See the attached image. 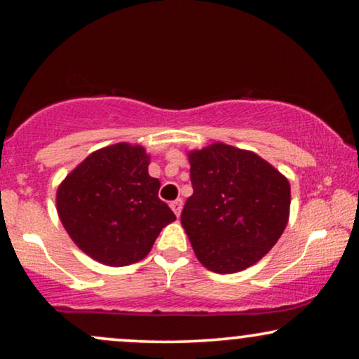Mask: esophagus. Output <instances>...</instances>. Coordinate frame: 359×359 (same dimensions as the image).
<instances>
[{
    "mask_svg": "<svg viewBox=\"0 0 359 359\" xmlns=\"http://www.w3.org/2000/svg\"><path fill=\"white\" fill-rule=\"evenodd\" d=\"M170 208L173 209V212L176 214V217H180L181 209H183V199H176V201H173V203L170 204Z\"/></svg>",
    "mask_w": 359,
    "mask_h": 359,
    "instance_id": "esophagus-1",
    "label": "esophagus"
}]
</instances>
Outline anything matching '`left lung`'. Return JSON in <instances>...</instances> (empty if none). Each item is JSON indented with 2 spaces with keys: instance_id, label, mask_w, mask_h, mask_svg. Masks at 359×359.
Returning a JSON list of instances; mask_svg holds the SVG:
<instances>
[{
  "instance_id": "left-lung-1",
  "label": "left lung",
  "mask_w": 359,
  "mask_h": 359,
  "mask_svg": "<svg viewBox=\"0 0 359 359\" xmlns=\"http://www.w3.org/2000/svg\"><path fill=\"white\" fill-rule=\"evenodd\" d=\"M193 196L181 225L196 257L214 273H237L259 262L289 219L291 186L248 150L215 142L188 154Z\"/></svg>"
}]
</instances>
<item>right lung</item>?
I'll list each match as a JSON object with an SVG mask.
<instances>
[{
    "mask_svg": "<svg viewBox=\"0 0 359 359\" xmlns=\"http://www.w3.org/2000/svg\"><path fill=\"white\" fill-rule=\"evenodd\" d=\"M149 163L144 147L121 142L93 151L58 186V217L88 257L107 266L140 262L176 220Z\"/></svg>",
    "mask_w": 359,
    "mask_h": 359,
    "instance_id": "add662e5",
    "label": "right lung"
}]
</instances>
